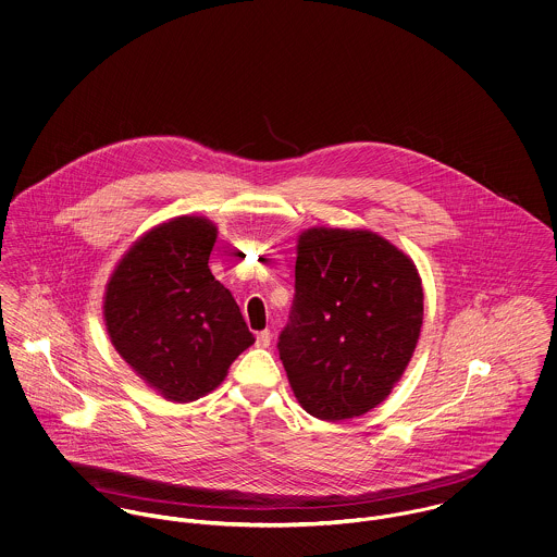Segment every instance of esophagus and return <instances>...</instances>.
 <instances>
[{
  "mask_svg": "<svg viewBox=\"0 0 557 557\" xmlns=\"http://www.w3.org/2000/svg\"><path fill=\"white\" fill-rule=\"evenodd\" d=\"M271 332L269 330H264V332H260V334L256 335V346L258 348H269L271 346Z\"/></svg>",
  "mask_w": 557,
  "mask_h": 557,
  "instance_id": "1",
  "label": "esophagus"
}]
</instances>
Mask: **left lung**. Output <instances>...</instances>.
<instances>
[{"instance_id": "obj_1", "label": "left lung", "mask_w": 557, "mask_h": 557, "mask_svg": "<svg viewBox=\"0 0 557 557\" xmlns=\"http://www.w3.org/2000/svg\"><path fill=\"white\" fill-rule=\"evenodd\" d=\"M280 359L299 405L337 422L385 400L424 319L418 269L370 230L310 227L299 236L295 299Z\"/></svg>"}]
</instances>
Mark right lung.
Returning a JSON list of instances; mask_svg holds the SVG:
<instances>
[{"mask_svg": "<svg viewBox=\"0 0 557 557\" xmlns=\"http://www.w3.org/2000/svg\"><path fill=\"white\" fill-rule=\"evenodd\" d=\"M218 225L176 218L137 238L113 269L106 325L120 357L148 387L174 403L213 392L253 344L232 293L209 256Z\"/></svg>", "mask_w": 557, "mask_h": 557, "instance_id": "right-lung-1", "label": "right lung"}]
</instances>
